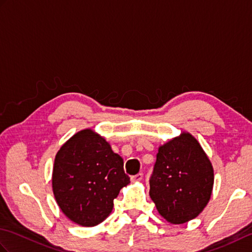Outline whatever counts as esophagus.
Here are the masks:
<instances>
[{"label":"esophagus","mask_w":252,"mask_h":252,"mask_svg":"<svg viewBox=\"0 0 252 252\" xmlns=\"http://www.w3.org/2000/svg\"><path fill=\"white\" fill-rule=\"evenodd\" d=\"M143 179V174L142 173H137L136 175L131 176V181L133 183H136V182H141Z\"/></svg>","instance_id":"1"}]
</instances>
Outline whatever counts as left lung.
<instances>
[{"mask_svg":"<svg viewBox=\"0 0 252 252\" xmlns=\"http://www.w3.org/2000/svg\"><path fill=\"white\" fill-rule=\"evenodd\" d=\"M215 173L210 159L189 132L160 145L149 196L159 215L171 224L195 219L208 205Z\"/></svg>","mask_w":252,"mask_h":252,"instance_id":"8db88e82","label":"left lung"}]
</instances>
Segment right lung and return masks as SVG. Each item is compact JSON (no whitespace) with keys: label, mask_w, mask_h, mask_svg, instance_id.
Here are the masks:
<instances>
[{"label":"right lung","mask_w":252,"mask_h":252,"mask_svg":"<svg viewBox=\"0 0 252 252\" xmlns=\"http://www.w3.org/2000/svg\"><path fill=\"white\" fill-rule=\"evenodd\" d=\"M129 183L123 159L92 129L73 134L55 156L52 174L55 200L78 225L91 227L106 220L114 199Z\"/></svg>","instance_id":"1"}]
</instances>
